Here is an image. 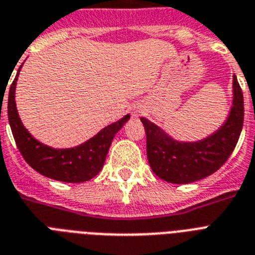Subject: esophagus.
Here are the masks:
<instances>
[{
	"label": "esophagus",
	"instance_id": "1",
	"mask_svg": "<svg viewBox=\"0 0 255 255\" xmlns=\"http://www.w3.org/2000/svg\"><path fill=\"white\" fill-rule=\"evenodd\" d=\"M144 113V109L141 106H136L133 107V117H138V115H141Z\"/></svg>",
	"mask_w": 255,
	"mask_h": 255
}]
</instances>
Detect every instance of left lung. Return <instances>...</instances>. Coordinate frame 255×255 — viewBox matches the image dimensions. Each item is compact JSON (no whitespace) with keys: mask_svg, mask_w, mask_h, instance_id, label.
Here are the masks:
<instances>
[{"mask_svg":"<svg viewBox=\"0 0 255 255\" xmlns=\"http://www.w3.org/2000/svg\"><path fill=\"white\" fill-rule=\"evenodd\" d=\"M146 134V156L153 173L163 181L186 185L219 170L235 150L244 126V95L233 78V106L219 131L198 142H179L156 124L141 118Z\"/></svg>","mask_w":255,"mask_h":255,"instance_id":"8db88e82","label":"left lung"}]
</instances>
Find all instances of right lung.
Listing matches in <instances>:
<instances>
[{
    "label": "right lung",
    "instance_id": "1",
    "mask_svg": "<svg viewBox=\"0 0 255 255\" xmlns=\"http://www.w3.org/2000/svg\"><path fill=\"white\" fill-rule=\"evenodd\" d=\"M20 68L18 69L19 73ZM16 77L10 85L7 99V117L16 148L24 161L44 177L69 183H81L94 178L102 169L114 136L129 119L126 115L117 123L103 128L89 141L70 149H53L35 140L20 122L15 107Z\"/></svg>",
    "mask_w": 255,
    "mask_h": 255
}]
</instances>
